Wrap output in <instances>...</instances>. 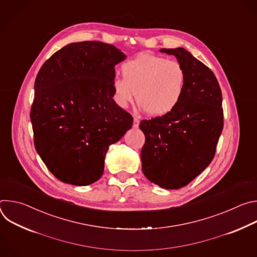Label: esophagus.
<instances>
[{"mask_svg":"<svg viewBox=\"0 0 257 257\" xmlns=\"http://www.w3.org/2000/svg\"><path fill=\"white\" fill-rule=\"evenodd\" d=\"M139 118L138 117H134V119H133V127L134 128H138V126H139Z\"/></svg>","mask_w":257,"mask_h":257,"instance_id":"34e87169","label":"esophagus"}]
</instances>
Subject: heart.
<instances>
[{
  "label": "heart",
  "instance_id": "1",
  "mask_svg": "<svg viewBox=\"0 0 257 257\" xmlns=\"http://www.w3.org/2000/svg\"><path fill=\"white\" fill-rule=\"evenodd\" d=\"M121 72L123 79L113 82L116 103L125 108L137 96L139 106L152 117L174 111L185 90L186 72L176 60L141 54L124 63Z\"/></svg>",
  "mask_w": 257,
  "mask_h": 257
}]
</instances>
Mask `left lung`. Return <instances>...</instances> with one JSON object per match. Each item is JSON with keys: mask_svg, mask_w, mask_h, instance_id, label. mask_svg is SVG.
Wrapping results in <instances>:
<instances>
[{"mask_svg": "<svg viewBox=\"0 0 257 257\" xmlns=\"http://www.w3.org/2000/svg\"><path fill=\"white\" fill-rule=\"evenodd\" d=\"M186 72L185 90L168 115L139 124L142 172L165 189L186 186L211 163L224 127L222 90L212 71L184 48L161 49Z\"/></svg>", "mask_w": 257, "mask_h": 257, "instance_id": "left-lung-1", "label": "left lung"}]
</instances>
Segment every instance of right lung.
I'll return each instance as SVG.
<instances>
[{
	"mask_svg": "<svg viewBox=\"0 0 257 257\" xmlns=\"http://www.w3.org/2000/svg\"><path fill=\"white\" fill-rule=\"evenodd\" d=\"M126 57L101 42L72 43L56 52L35 78L30 112L35 150L67 184L97 181L109 145L132 127V116L113 98L115 66Z\"/></svg>",
	"mask_w": 257,
	"mask_h": 257,
	"instance_id": "right-lung-1",
	"label": "right lung"
}]
</instances>
